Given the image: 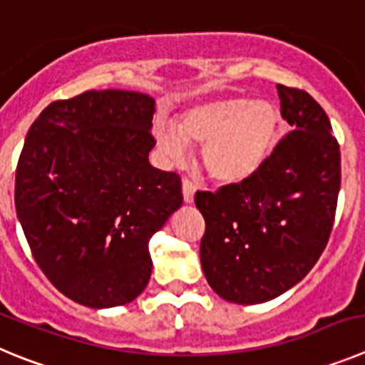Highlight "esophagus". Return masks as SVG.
I'll list each match as a JSON object with an SVG mask.
<instances>
[{
  "instance_id": "34e87169",
  "label": "esophagus",
  "mask_w": 365,
  "mask_h": 365,
  "mask_svg": "<svg viewBox=\"0 0 365 365\" xmlns=\"http://www.w3.org/2000/svg\"><path fill=\"white\" fill-rule=\"evenodd\" d=\"M195 190H197L195 182H193L192 179H188V177H185V179H182V197H185L186 205H192L193 202Z\"/></svg>"
}]
</instances>
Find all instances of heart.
<instances>
[{"label": "heart", "mask_w": 365, "mask_h": 365, "mask_svg": "<svg viewBox=\"0 0 365 365\" xmlns=\"http://www.w3.org/2000/svg\"><path fill=\"white\" fill-rule=\"evenodd\" d=\"M280 128V112L266 101L226 98L190 108L177 130L155 123V143L165 157L182 160L186 143L202 146V166L219 185H240L255 175L272 155Z\"/></svg>", "instance_id": "1"}]
</instances>
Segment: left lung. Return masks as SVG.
<instances>
[{"label": "left lung", "instance_id": "obj_1", "mask_svg": "<svg viewBox=\"0 0 365 365\" xmlns=\"http://www.w3.org/2000/svg\"><path fill=\"white\" fill-rule=\"evenodd\" d=\"M277 90L292 132L248 180L195 195L206 222V280L244 306L275 299L309 273L329 239L340 192V146L324 108L304 90Z\"/></svg>", "mask_w": 365, "mask_h": 365}]
</instances>
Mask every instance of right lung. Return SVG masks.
Instances as JSON below:
<instances>
[{
	"label": "right lung",
	"instance_id": "add662e5",
	"mask_svg": "<svg viewBox=\"0 0 365 365\" xmlns=\"http://www.w3.org/2000/svg\"><path fill=\"white\" fill-rule=\"evenodd\" d=\"M155 101L88 90L30 126L16 170V213L46 279L83 306L132 302L152 275L148 242L182 205L180 177L150 165Z\"/></svg>",
	"mask_w": 365,
	"mask_h": 365
}]
</instances>
